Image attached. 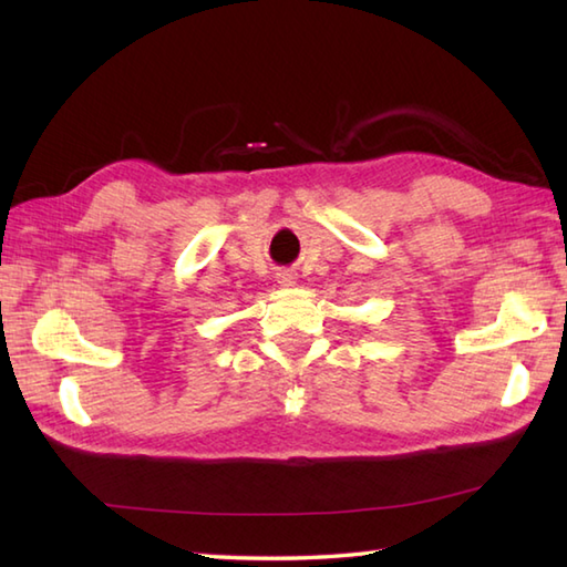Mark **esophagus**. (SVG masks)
<instances>
[{
    "label": "esophagus",
    "instance_id": "34e87169",
    "mask_svg": "<svg viewBox=\"0 0 567 567\" xmlns=\"http://www.w3.org/2000/svg\"><path fill=\"white\" fill-rule=\"evenodd\" d=\"M277 282H280L282 287H292V285H295V275H292L290 270L277 272Z\"/></svg>",
    "mask_w": 567,
    "mask_h": 567
}]
</instances>
